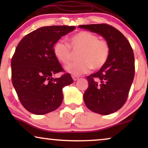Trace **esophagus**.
<instances>
[{
  "label": "esophagus",
  "mask_w": 148,
  "mask_h": 148,
  "mask_svg": "<svg viewBox=\"0 0 148 148\" xmlns=\"http://www.w3.org/2000/svg\"><path fill=\"white\" fill-rule=\"evenodd\" d=\"M72 78H73V81H77V80L79 78V77L78 76H75V75H73V76H72Z\"/></svg>",
  "instance_id": "1"
}]
</instances>
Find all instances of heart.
<instances>
[{"label":"heart","instance_id":"obj_1","mask_svg":"<svg viewBox=\"0 0 148 148\" xmlns=\"http://www.w3.org/2000/svg\"><path fill=\"white\" fill-rule=\"evenodd\" d=\"M68 43L57 41L54 44L52 50L56 59L63 64H68L71 59V50H79L77 56L79 60L68 64L64 68L66 72L73 75L87 73L92 68L100 69L106 64L110 56V48L108 42L99 40L98 36L92 32H78L69 38Z\"/></svg>","mask_w":148,"mask_h":148}]
</instances>
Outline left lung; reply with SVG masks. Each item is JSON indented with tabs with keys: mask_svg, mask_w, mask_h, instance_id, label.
<instances>
[{
	"mask_svg": "<svg viewBox=\"0 0 148 148\" xmlns=\"http://www.w3.org/2000/svg\"><path fill=\"white\" fill-rule=\"evenodd\" d=\"M98 34L108 42L110 54L106 64L87 77L89 86L84 94L86 106L92 112L107 115L119 110L126 102L135 74L134 54L123 34L107 24L79 25Z\"/></svg>",
	"mask_w": 148,
	"mask_h": 148,
	"instance_id": "obj_1",
	"label": "left lung"
}]
</instances>
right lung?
<instances>
[{
	"label": "right lung",
	"instance_id": "obj_1",
	"mask_svg": "<svg viewBox=\"0 0 148 148\" xmlns=\"http://www.w3.org/2000/svg\"><path fill=\"white\" fill-rule=\"evenodd\" d=\"M75 26L52 25L38 28L26 35L11 60L12 83L24 108L42 115L55 110L63 100L62 88L73 82L69 73L54 79L62 71L53 53V46Z\"/></svg>",
	"mask_w": 148,
	"mask_h": 148
}]
</instances>
